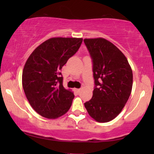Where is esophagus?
Listing matches in <instances>:
<instances>
[{"instance_id":"esophagus-1","label":"esophagus","mask_w":154,"mask_h":154,"mask_svg":"<svg viewBox=\"0 0 154 154\" xmlns=\"http://www.w3.org/2000/svg\"><path fill=\"white\" fill-rule=\"evenodd\" d=\"M75 91H76L77 92H79H79H81V89H75Z\"/></svg>"}]
</instances>
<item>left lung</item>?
<instances>
[{
    "label": "left lung",
    "mask_w": 154,
    "mask_h": 154,
    "mask_svg": "<svg viewBox=\"0 0 154 154\" xmlns=\"http://www.w3.org/2000/svg\"><path fill=\"white\" fill-rule=\"evenodd\" d=\"M83 41L92 59L94 80L92 97L84 105L96 121L109 122L121 113L131 93V67L123 52L107 40Z\"/></svg>",
    "instance_id": "obj_1"
}]
</instances>
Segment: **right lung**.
I'll return each instance as SVG.
<instances>
[{
	"label": "right lung",
	"mask_w": 154,
	"mask_h": 154,
	"mask_svg": "<svg viewBox=\"0 0 154 154\" xmlns=\"http://www.w3.org/2000/svg\"><path fill=\"white\" fill-rule=\"evenodd\" d=\"M83 38H52L31 54L22 72V86L29 104L47 119L62 116L74 94L63 86L62 66L81 47Z\"/></svg>",
	"instance_id": "1"
}]
</instances>
